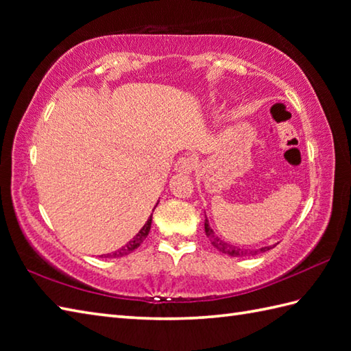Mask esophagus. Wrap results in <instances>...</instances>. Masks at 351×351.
<instances>
[{
    "mask_svg": "<svg viewBox=\"0 0 351 351\" xmlns=\"http://www.w3.org/2000/svg\"><path fill=\"white\" fill-rule=\"evenodd\" d=\"M193 169H194V161L191 160V158H185V157H182V158H179L178 161H176V165H175V170L178 173H191L193 172Z\"/></svg>",
    "mask_w": 351,
    "mask_h": 351,
    "instance_id": "esophagus-1",
    "label": "esophagus"
}]
</instances>
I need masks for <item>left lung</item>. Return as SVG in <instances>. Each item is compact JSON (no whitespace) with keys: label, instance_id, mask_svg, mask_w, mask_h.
<instances>
[{"label":"left lung","instance_id":"left-lung-1","mask_svg":"<svg viewBox=\"0 0 351 351\" xmlns=\"http://www.w3.org/2000/svg\"><path fill=\"white\" fill-rule=\"evenodd\" d=\"M205 233H206V236L209 238L210 243H213V245L218 251H221L223 254H227V256H230V257L256 256V254H260V252H265V251L275 247V245H267V247H262V248H258V250H247V248H239V247H236V245H232V243H227V242L221 241V238H219V236L214 232L213 227H210L206 214H205Z\"/></svg>","mask_w":351,"mask_h":351}]
</instances>
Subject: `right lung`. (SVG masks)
Returning <instances> with one entry per match:
<instances>
[{
	"label": "right lung",
	"mask_w": 351,
	"mask_h": 351,
	"mask_svg": "<svg viewBox=\"0 0 351 351\" xmlns=\"http://www.w3.org/2000/svg\"><path fill=\"white\" fill-rule=\"evenodd\" d=\"M158 202H157V205H158ZM156 206H154V209H156ZM154 209H152V213H154ZM151 224H152V214L149 215L148 219H146V223L143 224L142 229L137 232V234L134 236L132 241L127 242L124 247H121L119 250H117L115 252H112V254H108L106 257H108V258H118V257H122V256H128L130 252H133L137 247H141V243L145 241L146 236H148V233L151 230Z\"/></svg>",
	"instance_id": "right-lung-1"
}]
</instances>
